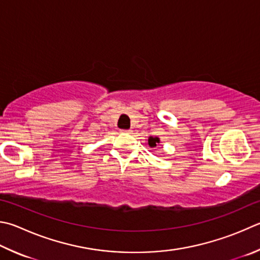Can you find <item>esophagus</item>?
I'll list each match as a JSON object with an SVG mask.
<instances>
[{
	"label": "esophagus",
	"instance_id": "obj_1",
	"mask_svg": "<svg viewBox=\"0 0 260 260\" xmlns=\"http://www.w3.org/2000/svg\"><path fill=\"white\" fill-rule=\"evenodd\" d=\"M121 132H124V133H132L131 129H124V131H121Z\"/></svg>",
	"mask_w": 260,
	"mask_h": 260
}]
</instances>
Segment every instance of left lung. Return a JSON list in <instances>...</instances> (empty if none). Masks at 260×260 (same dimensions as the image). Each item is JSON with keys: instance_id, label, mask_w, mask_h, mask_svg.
Returning <instances> with one entry per match:
<instances>
[{"instance_id": "obj_1", "label": "left lung", "mask_w": 260, "mask_h": 260, "mask_svg": "<svg viewBox=\"0 0 260 260\" xmlns=\"http://www.w3.org/2000/svg\"><path fill=\"white\" fill-rule=\"evenodd\" d=\"M158 143H160L159 138H153V136H150V138L148 139V144L150 148H155Z\"/></svg>"}]
</instances>
